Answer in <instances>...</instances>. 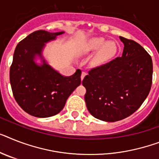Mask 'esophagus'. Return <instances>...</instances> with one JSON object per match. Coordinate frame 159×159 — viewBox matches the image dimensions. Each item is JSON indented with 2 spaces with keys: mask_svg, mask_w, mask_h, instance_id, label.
<instances>
[{
  "mask_svg": "<svg viewBox=\"0 0 159 159\" xmlns=\"http://www.w3.org/2000/svg\"><path fill=\"white\" fill-rule=\"evenodd\" d=\"M87 75V73H86V72L83 71L82 72V75H81V80H83V79L84 78V76H85V75Z\"/></svg>",
  "mask_w": 159,
  "mask_h": 159,
  "instance_id": "1",
  "label": "esophagus"
}]
</instances>
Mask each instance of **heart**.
Listing matches in <instances>:
<instances>
[{"label": "heart", "instance_id": "heart-1", "mask_svg": "<svg viewBox=\"0 0 159 159\" xmlns=\"http://www.w3.org/2000/svg\"><path fill=\"white\" fill-rule=\"evenodd\" d=\"M89 53H96L100 51L98 56V61L102 63L108 61L117 52V45L115 42H108L104 38H93L89 42L86 48Z\"/></svg>", "mask_w": 159, "mask_h": 159}]
</instances>
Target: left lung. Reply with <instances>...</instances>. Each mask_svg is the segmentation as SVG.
Listing matches in <instances>:
<instances>
[{
	"instance_id": "1",
	"label": "left lung",
	"mask_w": 159,
	"mask_h": 159,
	"mask_svg": "<svg viewBox=\"0 0 159 159\" xmlns=\"http://www.w3.org/2000/svg\"><path fill=\"white\" fill-rule=\"evenodd\" d=\"M119 38L124 44L121 57L91 68L82 81L89 113L102 121L116 122L132 115L151 89L150 55L137 42Z\"/></svg>"
}]
</instances>
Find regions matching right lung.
<instances>
[{
  "label": "right lung",
  "mask_w": 159,
  "mask_h": 159,
  "mask_svg": "<svg viewBox=\"0 0 159 159\" xmlns=\"http://www.w3.org/2000/svg\"><path fill=\"white\" fill-rule=\"evenodd\" d=\"M62 33L38 30L21 40L14 50L10 70L13 95L21 108L35 117L47 118L58 114L69 96L81 84L80 69L71 76L65 77L44 60L42 66L34 62L35 55L41 57L44 43Z\"/></svg>",
  "instance_id": "1"
}]
</instances>
